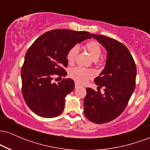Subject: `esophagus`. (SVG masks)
<instances>
[{
    "label": "esophagus",
    "mask_w": 150,
    "mask_h": 150,
    "mask_svg": "<svg viewBox=\"0 0 150 150\" xmlns=\"http://www.w3.org/2000/svg\"><path fill=\"white\" fill-rule=\"evenodd\" d=\"M80 86H81V85H80V84H78V83H77V82H75V89L78 88V87H80Z\"/></svg>",
    "instance_id": "34e87169"
}]
</instances>
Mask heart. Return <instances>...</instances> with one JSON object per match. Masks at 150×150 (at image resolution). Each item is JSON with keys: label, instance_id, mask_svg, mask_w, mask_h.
Returning a JSON list of instances; mask_svg holds the SVG:
<instances>
[{"label": "heart", "instance_id": "heart-1", "mask_svg": "<svg viewBox=\"0 0 150 150\" xmlns=\"http://www.w3.org/2000/svg\"><path fill=\"white\" fill-rule=\"evenodd\" d=\"M85 48L88 51L89 54L94 60H97L100 56L102 52L101 45L97 41L92 40L87 42L85 44ZM78 53V47L75 45L71 46L67 51L66 58L68 62L73 63L75 61V57ZM70 77L80 83H85L94 75L92 70L87 69L82 67H76L70 70L69 73Z\"/></svg>", "mask_w": 150, "mask_h": 150}]
</instances>
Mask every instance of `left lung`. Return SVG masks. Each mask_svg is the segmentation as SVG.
<instances>
[{"mask_svg": "<svg viewBox=\"0 0 150 150\" xmlns=\"http://www.w3.org/2000/svg\"><path fill=\"white\" fill-rule=\"evenodd\" d=\"M92 36L106 48L107 59L104 69L94 79L104 94L87 88L84 113L90 121L101 124L114 120L124 111L135 87L136 65L124 44L101 34Z\"/></svg>", "mask_w": 150, "mask_h": 150, "instance_id": "1", "label": "left lung"}]
</instances>
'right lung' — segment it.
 <instances>
[{
    "instance_id": "right-lung-1",
    "label": "right lung",
    "mask_w": 150,
    "mask_h": 150,
    "mask_svg": "<svg viewBox=\"0 0 150 150\" xmlns=\"http://www.w3.org/2000/svg\"><path fill=\"white\" fill-rule=\"evenodd\" d=\"M88 38H92L88 32L53 30L38 37L27 50L21 69L22 93L38 116L53 118L63 112L65 97L75 88V82L70 78L58 84L52 80L55 76H66L67 51Z\"/></svg>"
}]
</instances>
